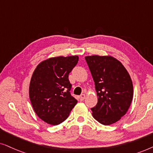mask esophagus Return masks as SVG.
Masks as SVG:
<instances>
[{"instance_id":"34e87169","label":"esophagus","mask_w":153,"mask_h":153,"mask_svg":"<svg viewBox=\"0 0 153 153\" xmlns=\"http://www.w3.org/2000/svg\"><path fill=\"white\" fill-rule=\"evenodd\" d=\"M79 99H80V101H84V99H85V94H81L80 97H79Z\"/></svg>"}]
</instances>
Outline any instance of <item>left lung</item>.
<instances>
[{"label": "left lung", "instance_id": "8db88e82", "mask_svg": "<svg viewBox=\"0 0 153 153\" xmlns=\"http://www.w3.org/2000/svg\"><path fill=\"white\" fill-rule=\"evenodd\" d=\"M98 97L91 108L96 120L104 125L116 123L127 113L133 99V84L125 66L111 56H85Z\"/></svg>", "mask_w": 153, "mask_h": 153}]
</instances>
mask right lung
<instances>
[{
	"instance_id": "obj_1",
	"label": "right lung",
	"mask_w": 153,
	"mask_h": 153,
	"mask_svg": "<svg viewBox=\"0 0 153 153\" xmlns=\"http://www.w3.org/2000/svg\"><path fill=\"white\" fill-rule=\"evenodd\" d=\"M78 59V56L50 58L40 63L33 73L30 100L34 111L46 123H63L78 102L71 94L68 75Z\"/></svg>"
}]
</instances>
